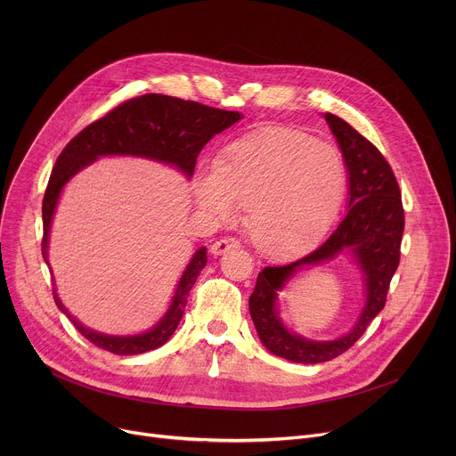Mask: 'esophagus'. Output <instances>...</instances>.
Here are the masks:
<instances>
[{
	"instance_id": "esophagus-1",
	"label": "esophagus",
	"mask_w": 456,
	"mask_h": 456,
	"mask_svg": "<svg viewBox=\"0 0 456 456\" xmlns=\"http://www.w3.org/2000/svg\"><path fill=\"white\" fill-rule=\"evenodd\" d=\"M240 247V241L232 236H227V238H222V240H216L213 245H211V252L215 256H220V254H225L227 250L231 248H238Z\"/></svg>"
}]
</instances>
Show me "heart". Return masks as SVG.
Masks as SVG:
<instances>
[{"label":"heart","mask_w":456,"mask_h":456,"mask_svg":"<svg viewBox=\"0 0 456 456\" xmlns=\"http://www.w3.org/2000/svg\"><path fill=\"white\" fill-rule=\"evenodd\" d=\"M346 169L339 151L292 132H271L227 146L197 189L202 209L231 220L250 208L248 232L267 252L310 243L336 215Z\"/></svg>","instance_id":"b5f03b06"}]
</instances>
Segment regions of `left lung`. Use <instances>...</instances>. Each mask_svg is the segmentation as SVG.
<instances>
[{
	"label": "left lung",
	"instance_id": "1",
	"mask_svg": "<svg viewBox=\"0 0 456 456\" xmlns=\"http://www.w3.org/2000/svg\"><path fill=\"white\" fill-rule=\"evenodd\" d=\"M343 151L348 171L350 200L341 224L315 250L287 265L265 267L257 274L248 310L256 332L278 357L317 364L345 354L366 332L368 324L386 305L399 262L404 232V209L401 189L392 166L357 129L334 113H324ZM350 248L365 274L367 305L353 332L336 342H308L290 335L277 317L275 292L299 268L333 258Z\"/></svg>",
	"mask_w": 456,
	"mask_h": 456
}]
</instances>
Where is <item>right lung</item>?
I'll return each mask as SVG.
<instances>
[{"instance_id": "add662e5", "label": "right lung", "mask_w": 456, "mask_h": 456, "mask_svg": "<svg viewBox=\"0 0 456 456\" xmlns=\"http://www.w3.org/2000/svg\"><path fill=\"white\" fill-rule=\"evenodd\" d=\"M240 118L241 115L238 111L211 108L194 101H183L160 94H146L118 104L99 120L86 126L83 132H79L64 146V150L57 157L45 191L41 241L45 262L48 264V232L61 189L85 166L102 155H137L171 164L183 171L187 176H191L202 148L216 134L224 132V129H227ZM206 252V247L194 252L178 281L169 310L155 329L141 336L117 338L94 332L83 327L64 308L55 294V289L52 292L53 301L57 308L74 322L77 332L95 346L117 355L144 354L162 346L176 330L183 315V308L187 305L189 290L192 289L194 281H197L208 264Z\"/></svg>"}]
</instances>
